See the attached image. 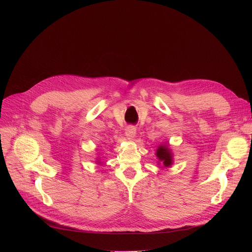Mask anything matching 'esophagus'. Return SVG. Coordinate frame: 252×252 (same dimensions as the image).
I'll list each match as a JSON object with an SVG mask.
<instances>
[{
  "label": "esophagus",
  "instance_id": "1",
  "mask_svg": "<svg viewBox=\"0 0 252 252\" xmlns=\"http://www.w3.org/2000/svg\"><path fill=\"white\" fill-rule=\"evenodd\" d=\"M137 134V130L134 126H127L126 128V136L128 140H134Z\"/></svg>",
  "mask_w": 252,
  "mask_h": 252
}]
</instances>
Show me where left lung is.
<instances>
[{
    "mask_svg": "<svg viewBox=\"0 0 252 252\" xmlns=\"http://www.w3.org/2000/svg\"><path fill=\"white\" fill-rule=\"evenodd\" d=\"M155 155L157 157V164L160 165L161 168L170 167L174 163V154L171 152V149L168 146L167 142H161L156 149Z\"/></svg>",
    "mask_w": 252,
    "mask_h": 252,
    "instance_id": "8db88e82",
    "label": "left lung"
}]
</instances>
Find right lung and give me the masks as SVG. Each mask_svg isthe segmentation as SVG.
Segmentation results:
<instances>
[{
	"mask_svg": "<svg viewBox=\"0 0 252 252\" xmlns=\"http://www.w3.org/2000/svg\"><path fill=\"white\" fill-rule=\"evenodd\" d=\"M96 163H97V164H101V161H100L99 158H97V159H96Z\"/></svg>",
	"mask_w": 252,
	"mask_h": 252,
	"instance_id": "right-lung-1",
	"label": "right lung"
}]
</instances>
